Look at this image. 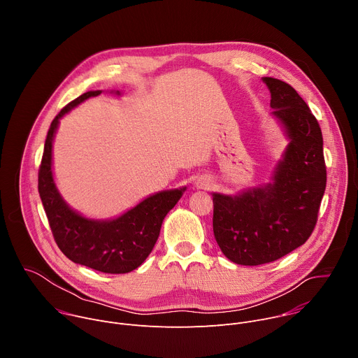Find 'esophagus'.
<instances>
[{"label":"esophagus","instance_id":"34e87169","mask_svg":"<svg viewBox=\"0 0 358 358\" xmlns=\"http://www.w3.org/2000/svg\"><path fill=\"white\" fill-rule=\"evenodd\" d=\"M196 188L199 189H210L213 187V180L210 177H199L195 182Z\"/></svg>","mask_w":358,"mask_h":358}]
</instances>
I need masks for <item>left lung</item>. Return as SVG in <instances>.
I'll list each match as a JSON object with an SVG mask.
<instances>
[{"instance_id": "obj_1", "label": "left lung", "mask_w": 358, "mask_h": 358, "mask_svg": "<svg viewBox=\"0 0 358 358\" xmlns=\"http://www.w3.org/2000/svg\"><path fill=\"white\" fill-rule=\"evenodd\" d=\"M264 82L289 138L272 182L234 196L213 194L215 239L229 261L245 266L273 262L309 239L327 181L317 119L289 83Z\"/></svg>"}]
</instances>
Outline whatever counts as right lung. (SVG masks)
<instances>
[{
	"label": "right lung",
	"instance_id": "right-lung-1",
	"mask_svg": "<svg viewBox=\"0 0 358 358\" xmlns=\"http://www.w3.org/2000/svg\"><path fill=\"white\" fill-rule=\"evenodd\" d=\"M90 90L66 105L50 123L38 173V191L57 245L72 262L103 273H129L137 269L155 248L162 224L181 198L184 188L152 194L123 215L89 220L73 211L61 196L52 176V143L59 119L83 100L100 94ZM120 94V92H116Z\"/></svg>",
	"mask_w": 358,
	"mask_h": 358
}]
</instances>
